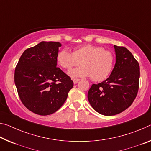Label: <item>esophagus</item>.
I'll return each mask as SVG.
<instances>
[{
  "label": "esophagus",
  "mask_w": 151,
  "mask_h": 151,
  "mask_svg": "<svg viewBox=\"0 0 151 151\" xmlns=\"http://www.w3.org/2000/svg\"><path fill=\"white\" fill-rule=\"evenodd\" d=\"M79 81H80V79H78V78H74L73 79L74 84H76V83H77Z\"/></svg>",
  "instance_id": "1"
}]
</instances>
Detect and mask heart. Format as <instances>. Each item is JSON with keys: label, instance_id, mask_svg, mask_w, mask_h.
<instances>
[{"label": "heart", "instance_id": "heart-1", "mask_svg": "<svg viewBox=\"0 0 151 151\" xmlns=\"http://www.w3.org/2000/svg\"><path fill=\"white\" fill-rule=\"evenodd\" d=\"M57 63L69 70L80 64L78 68L69 72L72 77L91 76L95 81H102L111 74L115 64V56L111 52L101 46L91 44L75 47L72 53L67 49L60 50L56 56Z\"/></svg>", "mask_w": 151, "mask_h": 151}]
</instances>
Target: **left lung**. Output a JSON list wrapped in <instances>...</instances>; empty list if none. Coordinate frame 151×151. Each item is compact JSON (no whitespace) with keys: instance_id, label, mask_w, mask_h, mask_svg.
<instances>
[{"instance_id":"1","label":"left lung","mask_w":151,"mask_h":151,"mask_svg":"<svg viewBox=\"0 0 151 151\" xmlns=\"http://www.w3.org/2000/svg\"><path fill=\"white\" fill-rule=\"evenodd\" d=\"M116 64L111 75L88 90L89 104L98 113L114 116L132 104L139 88L140 66L128 49L114 45Z\"/></svg>"}]
</instances>
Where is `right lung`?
Returning <instances> with one entry per match:
<instances>
[{"label": "right lung", "instance_id": "1", "mask_svg": "<svg viewBox=\"0 0 151 151\" xmlns=\"http://www.w3.org/2000/svg\"><path fill=\"white\" fill-rule=\"evenodd\" d=\"M61 44L42 42L25 50L15 70V83L21 102L33 113L47 116L65 102L73 81L57 66Z\"/></svg>", "mask_w": 151, "mask_h": 151}]
</instances>
